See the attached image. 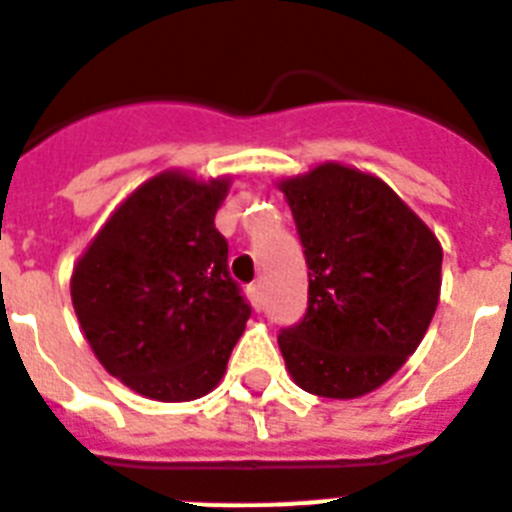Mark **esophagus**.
<instances>
[{"label":"esophagus","mask_w":512,"mask_h":512,"mask_svg":"<svg viewBox=\"0 0 512 512\" xmlns=\"http://www.w3.org/2000/svg\"><path fill=\"white\" fill-rule=\"evenodd\" d=\"M248 300H251V305L256 307V310L264 307V289H261V284H251V287H248Z\"/></svg>","instance_id":"esophagus-1"}]
</instances>
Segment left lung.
I'll list each match as a JSON object with an SVG mask.
<instances>
[{
    "label": "left lung",
    "instance_id": "obj_1",
    "mask_svg": "<svg viewBox=\"0 0 512 512\" xmlns=\"http://www.w3.org/2000/svg\"><path fill=\"white\" fill-rule=\"evenodd\" d=\"M307 261V310L279 330L305 392L351 400L405 364L431 325L443 253L382 179L323 164L282 182Z\"/></svg>",
    "mask_w": 512,
    "mask_h": 512
}]
</instances>
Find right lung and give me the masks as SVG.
<instances>
[{"mask_svg":"<svg viewBox=\"0 0 512 512\" xmlns=\"http://www.w3.org/2000/svg\"><path fill=\"white\" fill-rule=\"evenodd\" d=\"M225 192V179L153 176L117 207L71 277L97 359L151 400L207 395L251 318L215 228Z\"/></svg>","mask_w":512,"mask_h":512,"instance_id":"obj_1","label":"right lung"}]
</instances>
